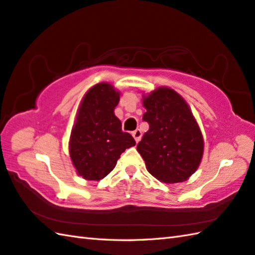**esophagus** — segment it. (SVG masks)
Wrapping results in <instances>:
<instances>
[{
  "label": "esophagus",
  "mask_w": 255,
  "mask_h": 255,
  "mask_svg": "<svg viewBox=\"0 0 255 255\" xmlns=\"http://www.w3.org/2000/svg\"><path fill=\"white\" fill-rule=\"evenodd\" d=\"M132 135H133V137H134V139H135V142H138L139 139H141V137H142V132H141V129H138V128H136L135 129V131H133L132 132Z\"/></svg>",
  "instance_id": "obj_1"
}]
</instances>
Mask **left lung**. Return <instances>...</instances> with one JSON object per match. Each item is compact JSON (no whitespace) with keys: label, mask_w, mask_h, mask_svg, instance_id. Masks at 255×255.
<instances>
[{"label":"left lung","mask_w":255,"mask_h":255,"mask_svg":"<svg viewBox=\"0 0 255 255\" xmlns=\"http://www.w3.org/2000/svg\"><path fill=\"white\" fill-rule=\"evenodd\" d=\"M149 128L137 144L150 175L166 184L181 183L198 168L204 138L190 109L177 92L162 87L143 98Z\"/></svg>","instance_id":"8db88e82"}]
</instances>
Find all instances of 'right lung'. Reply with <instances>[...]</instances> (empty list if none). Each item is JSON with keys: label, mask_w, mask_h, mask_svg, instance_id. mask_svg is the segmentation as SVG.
Returning <instances> with one entry per match:
<instances>
[{"label": "right lung", "mask_w": 255, "mask_h": 255, "mask_svg": "<svg viewBox=\"0 0 255 255\" xmlns=\"http://www.w3.org/2000/svg\"><path fill=\"white\" fill-rule=\"evenodd\" d=\"M120 92L110 84H98L86 93L72 128L69 153L77 173L87 180L105 178L116 167L120 155L135 145L122 131L114 114Z\"/></svg>", "instance_id": "add662e5"}]
</instances>
